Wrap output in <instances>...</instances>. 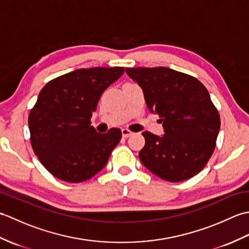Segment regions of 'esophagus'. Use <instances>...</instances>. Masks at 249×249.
Masks as SVG:
<instances>
[{
	"mask_svg": "<svg viewBox=\"0 0 249 249\" xmlns=\"http://www.w3.org/2000/svg\"><path fill=\"white\" fill-rule=\"evenodd\" d=\"M131 135H133V131H130L128 128L122 129V136H123V138H128Z\"/></svg>",
	"mask_w": 249,
	"mask_h": 249,
	"instance_id": "obj_1",
	"label": "esophagus"
}]
</instances>
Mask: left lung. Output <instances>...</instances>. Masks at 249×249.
Masks as SVG:
<instances>
[{"mask_svg": "<svg viewBox=\"0 0 249 249\" xmlns=\"http://www.w3.org/2000/svg\"><path fill=\"white\" fill-rule=\"evenodd\" d=\"M143 89L150 112L160 116L165 134L142 133L139 158L168 182H182L206 166L216 146L220 116L197 78L167 67L125 68Z\"/></svg>", "mask_w": 249, "mask_h": 249, "instance_id": "left-lung-1", "label": "left lung"}]
</instances>
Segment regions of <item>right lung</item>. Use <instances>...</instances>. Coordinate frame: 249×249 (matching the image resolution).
Returning a JSON list of instances; mask_svg holds the SVG:
<instances>
[{"mask_svg":"<svg viewBox=\"0 0 249 249\" xmlns=\"http://www.w3.org/2000/svg\"><path fill=\"white\" fill-rule=\"evenodd\" d=\"M123 67L77 70L52 79L29 114L31 145L52 176L81 183L108 162L122 138L120 128L97 133L91 116L110 84L123 75Z\"/></svg>","mask_w":249,"mask_h":249,"instance_id":"obj_1","label":"right lung"}]
</instances>
